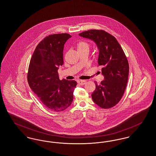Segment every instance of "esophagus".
Instances as JSON below:
<instances>
[{"label":"esophagus","mask_w":156,"mask_h":156,"mask_svg":"<svg viewBox=\"0 0 156 156\" xmlns=\"http://www.w3.org/2000/svg\"><path fill=\"white\" fill-rule=\"evenodd\" d=\"M87 81H85V80H80V81H78V83L80 85H83L86 83Z\"/></svg>","instance_id":"34e87169"}]
</instances>
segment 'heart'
<instances>
[{
    "mask_svg": "<svg viewBox=\"0 0 156 156\" xmlns=\"http://www.w3.org/2000/svg\"><path fill=\"white\" fill-rule=\"evenodd\" d=\"M90 44L85 41H81L78 44H77V48L79 51L84 50H89Z\"/></svg>",
    "mask_w": 156,
    "mask_h": 156,
    "instance_id": "obj_1",
    "label": "heart"
}]
</instances>
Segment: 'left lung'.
I'll return each instance as SVG.
<instances>
[{
	"label": "left lung",
	"instance_id": "obj_1",
	"mask_svg": "<svg viewBox=\"0 0 156 156\" xmlns=\"http://www.w3.org/2000/svg\"><path fill=\"white\" fill-rule=\"evenodd\" d=\"M79 35L93 40L99 49L98 66L102 67L105 80L100 85L95 83L92 98L102 108H112L121 99L128 82L129 64L124 51L116 38L104 30H90Z\"/></svg>",
	"mask_w": 156,
	"mask_h": 156
}]
</instances>
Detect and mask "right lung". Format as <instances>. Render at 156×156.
Instances as JSON below:
<instances>
[{"instance_id":"add662e5","label":"right lung","mask_w":156,"mask_h":156,"mask_svg":"<svg viewBox=\"0 0 156 156\" xmlns=\"http://www.w3.org/2000/svg\"><path fill=\"white\" fill-rule=\"evenodd\" d=\"M71 36L66 33L49 35L36 47L30 60L27 80L38 98L53 112H62L70 106L76 82L59 80L64 45Z\"/></svg>"}]
</instances>
